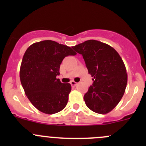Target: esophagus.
Listing matches in <instances>:
<instances>
[{"mask_svg": "<svg viewBox=\"0 0 146 146\" xmlns=\"http://www.w3.org/2000/svg\"><path fill=\"white\" fill-rule=\"evenodd\" d=\"M78 82H75V81H73V80H72L71 82H70V85H72V86H76V85H78Z\"/></svg>", "mask_w": 146, "mask_h": 146, "instance_id": "obj_1", "label": "esophagus"}]
</instances>
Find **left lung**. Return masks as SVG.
Here are the masks:
<instances>
[{
  "instance_id": "1",
  "label": "left lung",
  "mask_w": 146,
  "mask_h": 146,
  "mask_svg": "<svg viewBox=\"0 0 146 146\" xmlns=\"http://www.w3.org/2000/svg\"><path fill=\"white\" fill-rule=\"evenodd\" d=\"M72 48L82 54L93 84L84 95L87 107L107 114L120 102L127 84V72L117 51L110 45L90 39Z\"/></svg>"
}]
</instances>
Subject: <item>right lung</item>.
<instances>
[{"label":"right lung","instance_id":"1","mask_svg":"<svg viewBox=\"0 0 146 146\" xmlns=\"http://www.w3.org/2000/svg\"><path fill=\"white\" fill-rule=\"evenodd\" d=\"M76 54L70 47L51 40L34 43L26 50L20 81L26 96L39 111L53 114L65 108L71 85L62 83L56 76L63 59Z\"/></svg>","mask_w":146,"mask_h":146}]
</instances>
